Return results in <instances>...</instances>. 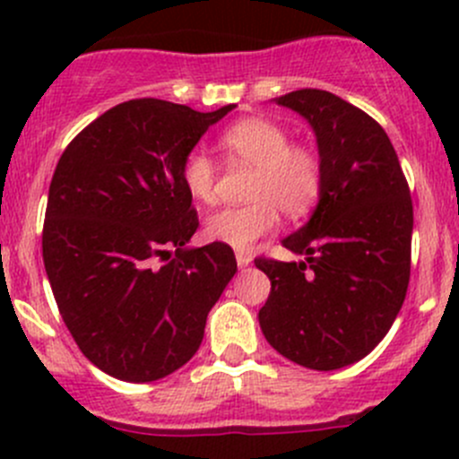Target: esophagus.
Segmentation results:
<instances>
[{
	"label": "esophagus",
	"instance_id": "obj_1",
	"mask_svg": "<svg viewBox=\"0 0 459 459\" xmlns=\"http://www.w3.org/2000/svg\"><path fill=\"white\" fill-rule=\"evenodd\" d=\"M235 259H238V266H239V268H247L248 264L253 262V257L248 255V253H244V251H238V253H235Z\"/></svg>",
	"mask_w": 459,
	"mask_h": 459
}]
</instances>
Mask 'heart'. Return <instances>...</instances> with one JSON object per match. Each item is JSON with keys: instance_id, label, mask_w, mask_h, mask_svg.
Segmentation results:
<instances>
[{"instance_id": "heart-1", "label": "heart", "mask_w": 459, "mask_h": 459, "mask_svg": "<svg viewBox=\"0 0 459 459\" xmlns=\"http://www.w3.org/2000/svg\"><path fill=\"white\" fill-rule=\"evenodd\" d=\"M293 137L281 124L266 117H248L226 128L220 146L229 161L255 166L244 206H226L206 220L204 233L212 242L247 251L262 235L271 233L280 211L299 217L311 211L322 195L324 164L317 151L304 143H290ZM217 164L208 152H188L179 169L184 188L195 202L215 200Z\"/></svg>"}]
</instances>
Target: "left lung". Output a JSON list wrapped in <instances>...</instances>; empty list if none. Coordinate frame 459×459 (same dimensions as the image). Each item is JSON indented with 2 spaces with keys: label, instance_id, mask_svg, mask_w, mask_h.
Masks as SVG:
<instances>
[{
  "label": "left lung",
  "instance_id": "obj_1",
  "mask_svg": "<svg viewBox=\"0 0 459 459\" xmlns=\"http://www.w3.org/2000/svg\"><path fill=\"white\" fill-rule=\"evenodd\" d=\"M275 104L316 131L324 188L308 224L281 242L307 262L255 257L271 280L259 326L290 362L335 371L367 358L404 304L413 202L395 148L371 115L317 88Z\"/></svg>",
  "mask_w": 459,
  "mask_h": 459
}]
</instances>
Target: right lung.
I'll return each instance as SVG.
<instances>
[{"label": "right lung", "instance_id": "right-lung-1", "mask_svg": "<svg viewBox=\"0 0 459 459\" xmlns=\"http://www.w3.org/2000/svg\"><path fill=\"white\" fill-rule=\"evenodd\" d=\"M233 108L124 101L59 157L41 233L46 275L75 344L113 377L155 382L184 367L238 271L226 244L186 248L200 220L179 178L184 157Z\"/></svg>", "mask_w": 459, "mask_h": 459}]
</instances>
